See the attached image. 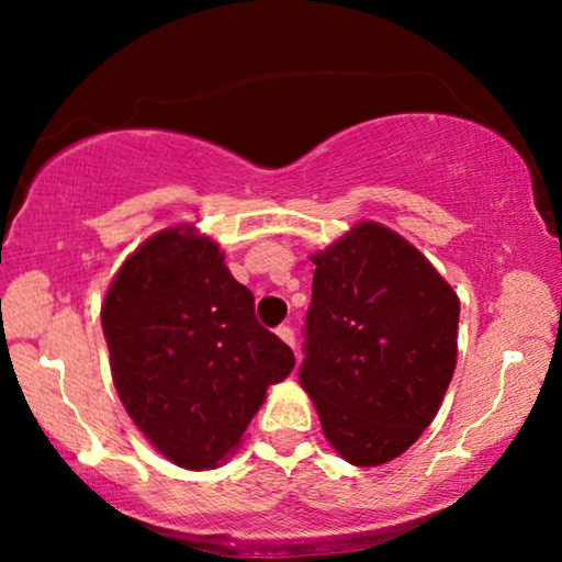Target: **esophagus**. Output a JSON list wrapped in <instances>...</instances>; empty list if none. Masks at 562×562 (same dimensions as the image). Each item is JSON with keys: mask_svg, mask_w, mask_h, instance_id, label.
I'll list each match as a JSON object with an SVG mask.
<instances>
[{"mask_svg": "<svg viewBox=\"0 0 562 562\" xmlns=\"http://www.w3.org/2000/svg\"><path fill=\"white\" fill-rule=\"evenodd\" d=\"M276 335H279L281 337V340L283 342H286L289 345V348H294V345H296V337H294V329H291L289 325H281L279 329H276Z\"/></svg>", "mask_w": 562, "mask_h": 562, "instance_id": "1", "label": "esophagus"}]
</instances>
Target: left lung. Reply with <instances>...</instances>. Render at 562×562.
<instances>
[{
  "label": "left lung",
  "instance_id": "left-lung-1",
  "mask_svg": "<svg viewBox=\"0 0 562 562\" xmlns=\"http://www.w3.org/2000/svg\"><path fill=\"white\" fill-rule=\"evenodd\" d=\"M312 263L299 383L348 463H389L417 442L450 386L458 294L379 222H358Z\"/></svg>",
  "mask_w": 562,
  "mask_h": 562
}]
</instances>
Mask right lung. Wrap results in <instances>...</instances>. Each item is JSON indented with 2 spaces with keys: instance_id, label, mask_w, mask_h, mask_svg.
I'll list each match as a JSON object with an SVG mask.
<instances>
[{
  "instance_id": "add662e5",
  "label": "right lung",
  "mask_w": 562,
  "mask_h": 562,
  "mask_svg": "<svg viewBox=\"0 0 562 562\" xmlns=\"http://www.w3.org/2000/svg\"><path fill=\"white\" fill-rule=\"evenodd\" d=\"M112 381L153 448L204 471L225 460L294 352L258 325L248 286L191 225L160 229L130 256L102 304Z\"/></svg>"
}]
</instances>
